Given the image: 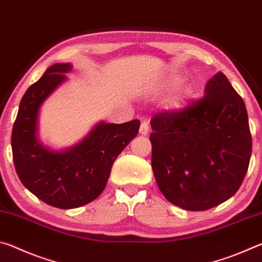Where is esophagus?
Segmentation results:
<instances>
[{"instance_id":"1","label":"esophagus","mask_w":262,"mask_h":262,"mask_svg":"<svg viewBox=\"0 0 262 262\" xmlns=\"http://www.w3.org/2000/svg\"><path fill=\"white\" fill-rule=\"evenodd\" d=\"M140 134L141 135H148L149 134V125H148V122H145V121H143L141 123V126H140Z\"/></svg>"}]
</instances>
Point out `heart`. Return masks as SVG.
Listing matches in <instances>:
<instances>
[{
  "instance_id": "heart-1",
  "label": "heart",
  "mask_w": 262,
  "mask_h": 262,
  "mask_svg": "<svg viewBox=\"0 0 262 262\" xmlns=\"http://www.w3.org/2000/svg\"><path fill=\"white\" fill-rule=\"evenodd\" d=\"M184 82L185 78L183 76L177 74H172L164 79V82L162 84V90L164 92H168V94H170V92H174L183 85ZM190 95H192V92H190L189 89H183V90L178 92V95L176 96V98L172 101V107L174 110L184 108L185 105L187 104Z\"/></svg>"
}]
</instances>
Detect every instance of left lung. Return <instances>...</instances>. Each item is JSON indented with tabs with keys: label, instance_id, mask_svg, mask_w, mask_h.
Returning a JSON list of instances; mask_svg holds the SVG:
<instances>
[{
	"label": "left lung",
	"instance_id": "left-lung-1",
	"mask_svg": "<svg viewBox=\"0 0 262 262\" xmlns=\"http://www.w3.org/2000/svg\"><path fill=\"white\" fill-rule=\"evenodd\" d=\"M151 165L172 205L201 211L236 194L250 164L247 111L223 73L207 82L205 97L179 112L152 118Z\"/></svg>",
	"mask_w": 262,
	"mask_h": 262
}]
</instances>
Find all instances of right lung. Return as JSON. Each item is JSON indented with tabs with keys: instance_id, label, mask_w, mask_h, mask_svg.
Masks as SVG:
<instances>
[{
	"instance_id": "add662e5",
	"label": "right lung",
	"mask_w": 262,
	"mask_h": 262,
	"mask_svg": "<svg viewBox=\"0 0 262 262\" xmlns=\"http://www.w3.org/2000/svg\"><path fill=\"white\" fill-rule=\"evenodd\" d=\"M72 63H55L32 84L20 100L11 134L12 157L19 179L47 205L73 209L103 192L115 159L137 135L140 120L97 122L76 144L54 149L39 137L42 104L68 77Z\"/></svg>"
}]
</instances>
